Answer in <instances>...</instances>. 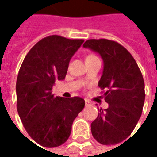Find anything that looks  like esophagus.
Listing matches in <instances>:
<instances>
[{"label": "esophagus", "instance_id": "esophagus-1", "mask_svg": "<svg viewBox=\"0 0 157 157\" xmlns=\"http://www.w3.org/2000/svg\"><path fill=\"white\" fill-rule=\"evenodd\" d=\"M84 102H85V105H89L91 104L89 100H84Z\"/></svg>", "mask_w": 157, "mask_h": 157}]
</instances>
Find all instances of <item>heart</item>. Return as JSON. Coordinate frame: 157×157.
<instances>
[{
  "instance_id": "b5f03b06",
  "label": "heart",
  "mask_w": 157,
  "mask_h": 157,
  "mask_svg": "<svg viewBox=\"0 0 157 157\" xmlns=\"http://www.w3.org/2000/svg\"><path fill=\"white\" fill-rule=\"evenodd\" d=\"M93 56H94V55H88L87 57H93Z\"/></svg>"
}]
</instances>
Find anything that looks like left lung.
Wrapping results in <instances>:
<instances>
[{
  "instance_id": "obj_1",
  "label": "left lung",
  "mask_w": 157,
  "mask_h": 157,
  "mask_svg": "<svg viewBox=\"0 0 157 157\" xmlns=\"http://www.w3.org/2000/svg\"><path fill=\"white\" fill-rule=\"evenodd\" d=\"M83 47L98 52L104 60L98 86L107 109H100L91 124L94 138L102 144H116L134 131L144 103V82L132 54L120 44L107 39L87 40Z\"/></svg>"
}]
</instances>
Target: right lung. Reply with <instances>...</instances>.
<instances>
[{"label":"right lung","mask_w":157,"mask_h":157,"mask_svg":"<svg viewBox=\"0 0 157 157\" xmlns=\"http://www.w3.org/2000/svg\"><path fill=\"white\" fill-rule=\"evenodd\" d=\"M82 39L50 35L26 54L16 81L17 111L29 136L42 146L56 147L67 141L72 124L84 107L81 97L52 94L56 80L65 78L69 62Z\"/></svg>","instance_id":"1"}]
</instances>
